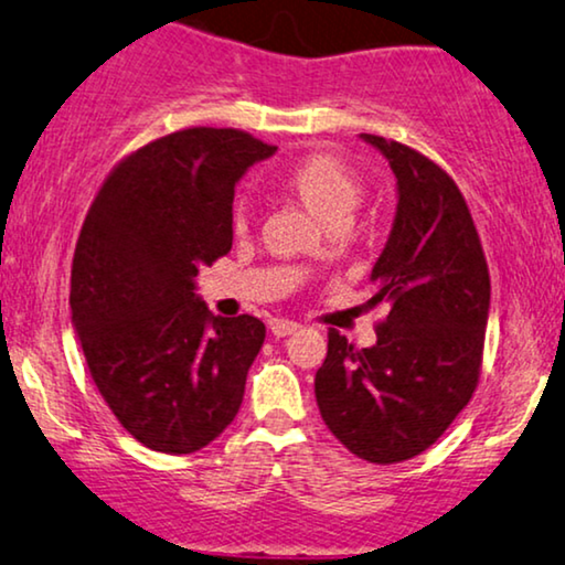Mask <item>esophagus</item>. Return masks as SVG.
I'll return each instance as SVG.
<instances>
[{
    "mask_svg": "<svg viewBox=\"0 0 565 565\" xmlns=\"http://www.w3.org/2000/svg\"><path fill=\"white\" fill-rule=\"evenodd\" d=\"M299 323H295V320H270V333L276 335V339H284V335H289V333H295V331H299Z\"/></svg>",
    "mask_w": 565,
    "mask_h": 565,
    "instance_id": "34e87169",
    "label": "esophagus"
}]
</instances>
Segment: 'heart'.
Returning a JSON list of instances; mask_svg holds the SVG:
<instances>
[{
    "label": "heart",
    "mask_w": 565,
    "mask_h": 565,
    "mask_svg": "<svg viewBox=\"0 0 565 565\" xmlns=\"http://www.w3.org/2000/svg\"><path fill=\"white\" fill-rule=\"evenodd\" d=\"M284 182L307 209L323 221L335 216L352 218V211L362 198L360 177L331 153H310L291 163ZM245 216L247 209L239 200L237 209H234V224L245 226Z\"/></svg>",
    "instance_id": "b5f03b06"
}]
</instances>
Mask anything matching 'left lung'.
<instances>
[{
	"label": "left lung",
	"instance_id": "1",
	"mask_svg": "<svg viewBox=\"0 0 565 565\" xmlns=\"http://www.w3.org/2000/svg\"><path fill=\"white\" fill-rule=\"evenodd\" d=\"M396 177V216L377 255L373 299L388 302L373 347L328 331L316 373L323 423L360 459L423 454L469 404L482 365L490 276L472 213L438 163L396 140L360 135Z\"/></svg>",
	"mask_w": 565,
	"mask_h": 565
}]
</instances>
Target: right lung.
<instances>
[{
    "mask_svg": "<svg viewBox=\"0 0 565 565\" xmlns=\"http://www.w3.org/2000/svg\"><path fill=\"white\" fill-rule=\"evenodd\" d=\"M276 148L190 127L98 190L73 260V326L93 383L142 446L195 454L237 417L266 326L211 316L195 276L232 249L234 184Z\"/></svg>",
    "mask_w": 565,
    "mask_h": 565,
    "instance_id": "1",
    "label": "right lung"
}]
</instances>
